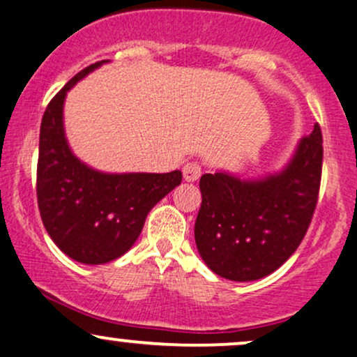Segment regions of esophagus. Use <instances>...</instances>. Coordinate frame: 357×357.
Instances as JSON below:
<instances>
[{"mask_svg":"<svg viewBox=\"0 0 357 357\" xmlns=\"http://www.w3.org/2000/svg\"><path fill=\"white\" fill-rule=\"evenodd\" d=\"M200 175H202V167L199 162H187L183 165V178L187 182H195L200 178Z\"/></svg>","mask_w":357,"mask_h":357,"instance_id":"1","label":"esophagus"}]
</instances>
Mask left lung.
Returning <instances> with one entry per match:
<instances>
[{
	"label": "left lung",
	"mask_w": 357,
	"mask_h": 357,
	"mask_svg": "<svg viewBox=\"0 0 357 357\" xmlns=\"http://www.w3.org/2000/svg\"><path fill=\"white\" fill-rule=\"evenodd\" d=\"M322 170V135L314 125L280 172L244 180L229 172L200 178L195 244L208 269L249 282L278 271L311 224Z\"/></svg>",
	"instance_id": "1"
}]
</instances>
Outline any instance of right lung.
<instances>
[{
    "label": "right lung",
    "mask_w": 357,
    "mask_h": 357,
    "mask_svg": "<svg viewBox=\"0 0 357 357\" xmlns=\"http://www.w3.org/2000/svg\"><path fill=\"white\" fill-rule=\"evenodd\" d=\"M108 60L86 66L54 95L40 128L36 195L41 220L61 252L98 266L135 244L153 205L182 182V172L107 174L71 152L63 127V103L75 83Z\"/></svg>",
    "instance_id": "obj_1"
}]
</instances>
